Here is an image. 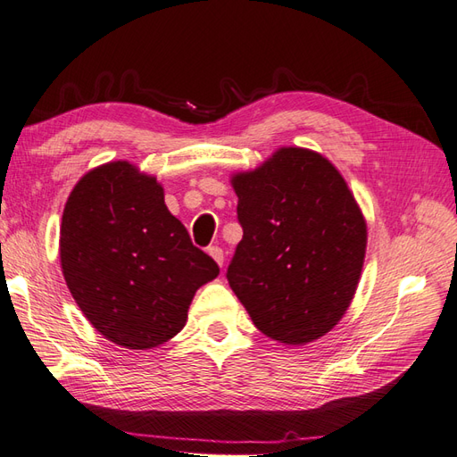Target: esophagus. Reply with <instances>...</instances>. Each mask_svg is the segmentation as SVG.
Returning a JSON list of instances; mask_svg holds the SVG:
<instances>
[{
	"mask_svg": "<svg viewBox=\"0 0 457 457\" xmlns=\"http://www.w3.org/2000/svg\"><path fill=\"white\" fill-rule=\"evenodd\" d=\"M208 254L212 256V259H214L220 266H224V251H221L220 247H216V245H214V247H208Z\"/></svg>",
	"mask_w": 457,
	"mask_h": 457,
	"instance_id": "34e87169",
	"label": "esophagus"
}]
</instances>
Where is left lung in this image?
I'll use <instances>...</instances> for the list:
<instances>
[{
  "label": "left lung",
  "mask_w": 457,
  "mask_h": 457,
  "mask_svg": "<svg viewBox=\"0 0 457 457\" xmlns=\"http://www.w3.org/2000/svg\"><path fill=\"white\" fill-rule=\"evenodd\" d=\"M243 239L226 278L256 328L286 345L337 324L357 289L367 226L332 163L282 148L233 178Z\"/></svg>",
  "instance_id": "left-lung-1"
}]
</instances>
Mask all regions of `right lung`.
Returning a JSON list of instances; mask_svg holds the SVG:
<instances>
[{
    "mask_svg": "<svg viewBox=\"0 0 457 457\" xmlns=\"http://www.w3.org/2000/svg\"><path fill=\"white\" fill-rule=\"evenodd\" d=\"M69 291L90 324L129 349L156 347L187 322L195 291L220 274L127 162L88 171L67 198L60 237Z\"/></svg>",
    "mask_w": 457,
    "mask_h": 457,
    "instance_id": "obj_1",
    "label": "right lung"
}]
</instances>
